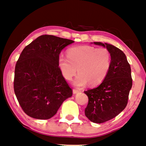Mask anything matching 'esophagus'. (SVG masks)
Listing matches in <instances>:
<instances>
[{"label": "esophagus", "mask_w": 146, "mask_h": 146, "mask_svg": "<svg viewBox=\"0 0 146 146\" xmlns=\"http://www.w3.org/2000/svg\"><path fill=\"white\" fill-rule=\"evenodd\" d=\"M78 92H80V91L78 90H76V89L73 90V94H77Z\"/></svg>", "instance_id": "esophagus-1"}]
</instances>
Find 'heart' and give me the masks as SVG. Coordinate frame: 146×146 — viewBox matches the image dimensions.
Returning <instances> with one entry per match:
<instances>
[{
    "mask_svg": "<svg viewBox=\"0 0 146 146\" xmlns=\"http://www.w3.org/2000/svg\"><path fill=\"white\" fill-rule=\"evenodd\" d=\"M111 64V56L109 50L104 48L91 46L72 47L67 50V57L60 54L58 65L64 78L72 80L79 73L74 82L77 87H83L90 83L96 86L104 80Z\"/></svg>",
    "mask_w": 146,
    "mask_h": 146,
    "instance_id": "heart-1",
    "label": "heart"
}]
</instances>
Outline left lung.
I'll return each mask as SVG.
<instances>
[{"mask_svg":"<svg viewBox=\"0 0 146 146\" xmlns=\"http://www.w3.org/2000/svg\"><path fill=\"white\" fill-rule=\"evenodd\" d=\"M111 54V64L104 80L97 88L85 91L88 104L85 115L94 123H101L113 118L127 106L132 86L130 65L125 54L114 46L95 42Z\"/></svg>","mask_w":146,"mask_h":146,"instance_id":"obj_1","label":"left lung"}]
</instances>
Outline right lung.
<instances>
[{
	"label": "right lung",
	"mask_w": 146,
	"mask_h": 146,
	"mask_svg": "<svg viewBox=\"0 0 146 146\" xmlns=\"http://www.w3.org/2000/svg\"><path fill=\"white\" fill-rule=\"evenodd\" d=\"M73 42L53 35H42L21 52L15 66L14 90L22 109L30 117L51 118L63 102L72 96L58 60L62 50Z\"/></svg>",
	"instance_id": "add662e5"
}]
</instances>
